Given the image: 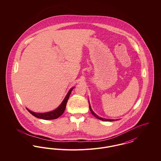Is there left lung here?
<instances>
[{"label": "left lung", "instance_id": "obj_1", "mask_svg": "<svg viewBox=\"0 0 161 161\" xmlns=\"http://www.w3.org/2000/svg\"><path fill=\"white\" fill-rule=\"evenodd\" d=\"M89 108H90V110H91V113H92V115H93L95 117H96L97 118H98V119H100V120H102V121H115L114 119H106V118H101V117H100V116H98V115H96L94 112H93V111L92 110V108H91V106L89 105ZM118 120V119H117Z\"/></svg>", "mask_w": 161, "mask_h": 161}]
</instances>
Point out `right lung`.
Instances as JSON below:
<instances>
[{
    "mask_svg": "<svg viewBox=\"0 0 161 161\" xmlns=\"http://www.w3.org/2000/svg\"><path fill=\"white\" fill-rule=\"evenodd\" d=\"M74 88V87H72L69 90V92L67 93L66 97L64 98V99L61 103V104L53 111H51V112H46V113H36V112H32L30 110H29L28 108H26V109L33 116H36V118H40V119H45V120L57 119L63 114V112L65 110V108H66V106L68 100L69 99V96L70 95V93H71Z\"/></svg>",
    "mask_w": 161,
    "mask_h": 161,
    "instance_id": "1",
    "label": "right lung"
}]
</instances>
